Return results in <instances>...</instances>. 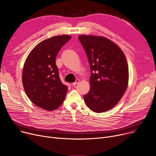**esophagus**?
<instances>
[{"label":"esophagus","instance_id":"1","mask_svg":"<svg viewBox=\"0 0 156 156\" xmlns=\"http://www.w3.org/2000/svg\"><path fill=\"white\" fill-rule=\"evenodd\" d=\"M79 82V79H77L74 82H73L72 83V86H76L78 83Z\"/></svg>","mask_w":156,"mask_h":156}]
</instances>
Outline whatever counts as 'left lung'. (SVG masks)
<instances>
[{
  "label": "left lung",
  "instance_id": "obj_1",
  "mask_svg": "<svg viewBox=\"0 0 156 156\" xmlns=\"http://www.w3.org/2000/svg\"><path fill=\"white\" fill-rule=\"evenodd\" d=\"M90 69V90L84 102L96 113L106 112L121 99L129 82L125 55L117 44L103 36L80 35Z\"/></svg>",
  "mask_w": 156,
  "mask_h": 156
}]
</instances>
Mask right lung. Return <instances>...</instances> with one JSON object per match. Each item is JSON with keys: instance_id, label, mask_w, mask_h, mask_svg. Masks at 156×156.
I'll list each match as a JSON object with an SVG mask.
<instances>
[{"instance_id": "1", "label": "right lung", "mask_w": 156, "mask_h": 156, "mask_svg": "<svg viewBox=\"0 0 156 156\" xmlns=\"http://www.w3.org/2000/svg\"><path fill=\"white\" fill-rule=\"evenodd\" d=\"M69 35L53 36L38 43L27 56L22 81L26 95L37 106L52 111L65 99L68 87L62 83L55 59Z\"/></svg>"}]
</instances>
